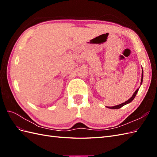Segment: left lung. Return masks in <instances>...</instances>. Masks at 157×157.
I'll list each match as a JSON object with an SVG mask.
<instances>
[{
  "label": "left lung",
  "mask_w": 157,
  "mask_h": 157,
  "mask_svg": "<svg viewBox=\"0 0 157 157\" xmlns=\"http://www.w3.org/2000/svg\"><path fill=\"white\" fill-rule=\"evenodd\" d=\"M143 69H142V75H141V84H142V82H143ZM138 90H139V88L138 89H137L136 90V92H134V94L132 95V96L128 99V100H127L126 101H125L124 103H121V104H120V105H115V106H113V107H107L108 108H109V109H120L121 107H122V106H124V105H125L126 104H127V103H130L133 99H134V98H135V97H136V94H137V92H138Z\"/></svg>",
  "instance_id": "8db88e82"
}]
</instances>
